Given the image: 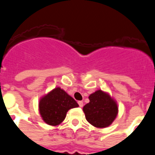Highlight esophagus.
Returning a JSON list of instances; mask_svg holds the SVG:
<instances>
[{"instance_id":"esophagus-1","label":"esophagus","mask_w":155,"mask_h":155,"mask_svg":"<svg viewBox=\"0 0 155 155\" xmlns=\"http://www.w3.org/2000/svg\"><path fill=\"white\" fill-rule=\"evenodd\" d=\"M78 105L80 107H83V102H82V101H79Z\"/></svg>"}]
</instances>
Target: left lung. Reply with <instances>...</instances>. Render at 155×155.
Segmentation results:
<instances>
[{
	"label": "left lung",
	"instance_id": "1",
	"mask_svg": "<svg viewBox=\"0 0 155 155\" xmlns=\"http://www.w3.org/2000/svg\"><path fill=\"white\" fill-rule=\"evenodd\" d=\"M90 102L83 107L87 121L97 128L113 124L118 115V105L108 92L98 90L88 96Z\"/></svg>",
	"mask_w": 155,
	"mask_h": 155
}]
</instances>
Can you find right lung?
Instances as JSON below:
<instances>
[{
    "label": "right lung",
    "instance_id": "1",
    "mask_svg": "<svg viewBox=\"0 0 155 155\" xmlns=\"http://www.w3.org/2000/svg\"><path fill=\"white\" fill-rule=\"evenodd\" d=\"M78 106L76 101L60 87L41 97L39 102V114L42 120L50 126L61 124L68 110Z\"/></svg>",
    "mask_w": 155,
    "mask_h": 155
}]
</instances>
